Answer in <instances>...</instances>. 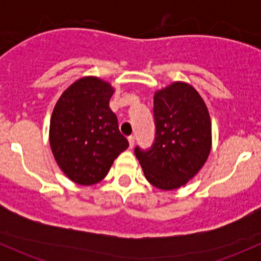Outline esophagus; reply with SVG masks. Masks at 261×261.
<instances>
[{"instance_id": "1", "label": "esophagus", "mask_w": 261, "mask_h": 261, "mask_svg": "<svg viewBox=\"0 0 261 261\" xmlns=\"http://www.w3.org/2000/svg\"><path fill=\"white\" fill-rule=\"evenodd\" d=\"M128 144H130V149H133L135 145V138L134 136H128Z\"/></svg>"}]
</instances>
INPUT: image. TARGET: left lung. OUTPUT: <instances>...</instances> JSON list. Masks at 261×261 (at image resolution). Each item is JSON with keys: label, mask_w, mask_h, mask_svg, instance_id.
<instances>
[{"label": "left lung", "mask_w": 261, "mask_h": 261, "mask_svg": "<svg viewBox=\"0 0 261 261\" xmlns=\"http://www.w3.org/2000/svg\"><path fill=\"white\" fill-rule=\"evenodd\" d=\"M155 140L147 150L135 147L145 178L163 191L187 184L201 170L212 146L208 110L188 83L174 82L154 94Z\"/></svg>", "instance_id": "obj_1"}]
</instances>
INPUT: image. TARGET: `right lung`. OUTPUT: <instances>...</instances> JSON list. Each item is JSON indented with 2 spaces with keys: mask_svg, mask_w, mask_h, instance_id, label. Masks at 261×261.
<instances>
[{
  "mask_svg": "<svg viewBox=\"0 0 261 261\" xmlns=\"http://www.w3.org/2000/svg\"><path fill=\"white\" fill-rule=\"evenodd\" d=\"M114 92L109 82L83 77L63 92L53 110L50 147L60 169L74 183L101 181L128 147L109 106Z\"/></svg>",
  "mask_w": 261,
  "mask_h": 261,
  "instance_id": "add662e5",
  "label": "right lung"
}]
</instances>
